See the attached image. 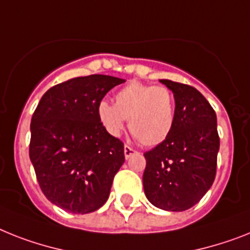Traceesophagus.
<instances>
[{
	"mask_svg": "<svg viewBox=\"0 0 250 250\" xmlns=\"http://www.w3.org/2000/svg\"><path fill=\"white\" fill-rule=\"evenodd\" d=\"M135 153H137V152H135L131 147H129V146H125V147H124V154H125V158H126V160H129V158Z\"/></svg>",
	"mask_w": 250,
	"mask_h": 250,
	"instance_id": "esophagus-1",
	"label": "esophagus"
}]
</instances>
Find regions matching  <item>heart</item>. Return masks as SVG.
<instances>
[{
    "label": "heart",
    "mask_w": 250,
    "mask_h": 250,
    "mask_svg": "<svg viewBox=\"0 0 250 250\" xmlns=\"http://www.w3.org/2000/svg\"><path fill=\"white\" fill-rule=\"evenodd\" d=\"M115 103L101 101L97 119L108 135L120 137L129 130L140 143L154 147L167 139L175 123V98L166 86L131 82L117 90Z\"/></svg>",
    "instance_id": "1"
}]
</instances>
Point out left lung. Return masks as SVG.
I'll list each match as a JSON object with an SVG mask.
<instances>
[{"label":"left lung","instance_id":"left-lung-1","mask_svg":"<svg viewBox=\"0 0 250 250\" xmlns=\"http://www.w3.org/2000/svg\"><path fill=\"white\" fill-rule=\"evenodd\" d=\"M160 82L174 93L175 123L167 139L144 153V193L154 207L181 212L197 204L213 184L220 149L217 117L195 88Z\"/></svg>","mask_w":250,"mask_h":250}]
</instances>
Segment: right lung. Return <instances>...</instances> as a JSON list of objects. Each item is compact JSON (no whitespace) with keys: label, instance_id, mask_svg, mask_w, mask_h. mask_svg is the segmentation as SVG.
<instances>
[{"label":"right lung","instance_id":"1","mask_svg":"<svg viewBox=\"0 0 250 250\" xmlns=\"http://www.w3.org/2000/svg\"><path fill=\"white\" fill-rule=\"evenodd\" d=\"M123 83L100 74L73 78L47 90L33 113L29 157L37 180L47 199L70 213L102 207L125 161L123 142L97 119V104Z\"/></svg>","mask_w":250,"mask_h":250}]
</instances>
